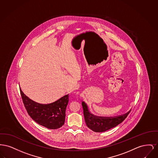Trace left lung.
Wrapping results in <instances>:
<instances>
[{"label":"left lung","mask_w":158,"mask_h":158,"mask_svg":"<svg viewBox=\"0 0 158 158\" xmlns=\"http://www.w3.org/2000/svg\"><path fill=\"white\" fill-rule=\"evenodd\" d=\"M82 106L87 126L92 131L96 133L106 131L121 124L131 111L130 110L124 115L114 117L95 116L90 112L87 105L84 102H82Z\"/></svg>","instance_id":"8db88e82"}]
</instances>
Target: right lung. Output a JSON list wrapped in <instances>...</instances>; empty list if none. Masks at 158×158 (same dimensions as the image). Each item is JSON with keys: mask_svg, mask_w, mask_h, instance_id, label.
I'll use <instances>...</instances> for the list:
<instances>
[{"mask_svg": "<svg viewBox=\"0 0 158 158\" xmlns=\"http://www.w3.org/2000/svg\"><path fill=\"white\" fill-rule=\"evenodd\" d=\"M20 92L28 115L37 124L52 130L58 129L64 124L68 94L53 103L40 104L29 99L21 89Z\"/></svg>", "mask_w": 158, "mask_h": 158, "instance_id": "obj_1", "label": "right lung"}]
</instances>
